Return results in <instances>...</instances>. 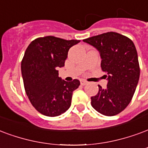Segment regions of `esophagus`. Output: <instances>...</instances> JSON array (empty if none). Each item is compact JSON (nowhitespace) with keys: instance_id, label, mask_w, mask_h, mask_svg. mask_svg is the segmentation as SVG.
Instances as JSON below:
<instances>
[{"instance_id":"1","label":"esophagus","mask_w":148,"mask_h":148,"mask_svg":"<svg viewBox=\"0 0 148 148\" xmlns=\"http://www.w3.org/2000/svg\"><path fill=\"white\" fill-rule=\"evenodd\" d=\"M87 82L85 81V80H81V85H85L87 84Z\"/></svg>"}]
</instances>
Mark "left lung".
I'll return each instance as SVG.
<instances>
[{"mask_svg":"<svg viewBox=\"0 0 148 148\" xmlns=\"http://www.w3.org/2000/svg\"><path fill=\"white\" fill-rule=\"evenodd\" d=\"M100 54L102 71L108 73L107 88L91 97L99 113L114 116L125 109L134 95L140 78V65L134 44L124 35L108 32L83 40Z\"/></svg>","mask_w":148,"mask_h":148,"instance_id":"left-lung-1","label":"left lung"}]
</instances>
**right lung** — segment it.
<instances>
[{"mask_svg": "<svg viewBox=\"0 0 148 148\" xmlns=\"http://www.w3.org/2000/svg\"><path fill=\"white\" fill-rule=\"evenodd\" d=\"M79 40H64L53 36L38 38L29 44L21 63L25 91L36 110L56 117L71 107L72 94L78 88L77 79L66 82L59 77L69 49Z\"/></svg>", "mask_w": 148, "mask_h": 148, "instance_id": "add662e5", "label": "right lung"}]
</instances>
